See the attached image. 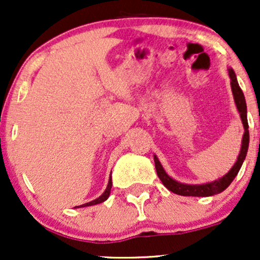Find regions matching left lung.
Instances as JSON below:
<instances>
[{
    "mask_svg": "<svg viewBox=\"0 0 260 260\" xmlns=\"http://www.w3.org/2000/svg\"><path fill=\"white\" fill-rule=\"evenodd\" d=\"M229 76L231 79V89L232 94H234V99L236 107H237L238 112H240L241 120H242L244 133L242 138V145H241V151L238 154L237 161L235 162V165L232 166V169L222 176L219 180L209 182V183H203V184H186L181 183V182L175 181L174 178H171L166 174V171L161 166L159 159L156 157V155H154V162H155V169H156V174L159 176L160 181L162 182V184L168 188L169 190L176 193L178 196H186V197H210L217 193H221L222 190H225L231 182L234 181V178L237 176L238 171H240L241 166H242L244 159H246L247 150H248L249 145V131H248V121H247V105H246V99H244L243 91L241 90L240 85H238L237 78H236V74L232 68H229Z\"/></svg>",
    "mask_w": 260,
    "mask_h": 260,
    "instance_id": "8db88e82",
    "label": "left lung"
}]
</instances>
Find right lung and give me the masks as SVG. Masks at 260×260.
I'll list each match as a JSON object with an SVG mask.
<instances>
[{"instance_id": "add662e5", "label": "right lung", "mask_w": 260, "mask_h": 260, "mask_svg": "<svg viewBox=\"0 0 260 260\" xmlns=\"http://www.w3.org/2000/svg\"><path fill=\"white\" fill-rule=\"evenodd\" d=\"M111 187H112V180H111V176H110V178H109V183H107V187H106L105 192H104L103 194H101V196L99 197V198L94 199V201H91V202H89V203H85V204H83V205H79V207H74V208H83V207H89V205L100 204V203L105 202L106 199L109 198V196H110V192H111Z\"/></svg>"}]
</instances>
